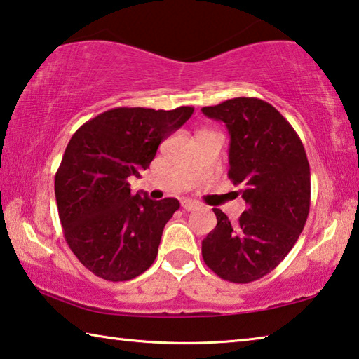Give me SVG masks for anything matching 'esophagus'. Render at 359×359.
<instances>
[{"label": "esophagus", "mask_w": 359, "mask_h": 359, "mask_svg": "<svg viewBox=\"0 0 359 359\" xmlns=\"http://www.w3.org/2000/svg\"><path fill=\"white\" fill-rule=\"evenodd\" d=\"M181 207H183L186 211H196V210H198L201 205L192 202V201H183V202H181Z\"/></svg>", "instance_id": "1"}]
</instances>
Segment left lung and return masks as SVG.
Segmentation results:
<instances>
[{
	"label": "left lung",
	"instance_id": "left-lung-1",
	"mask_svg": "<svg viewBox=\"0 0 359 359\" xmlns=\"http://www.w3.org/2000/svg\"><path fill=\"white\" fill-rule=\"evenodd\" d=\"M202 113L227 127V175L246 202L235 224L213 210L218 224L203 238L202 256L222 280L250 283L272 272L302 232L310 210L307 154L290 122L264 100L238 97Z\"/></svg>",
	"mask_w": 359,
	"mask_h": 359
}]
</instances>
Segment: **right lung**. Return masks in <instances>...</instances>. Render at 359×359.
<instances>
[{
	"label": "right lung",
	"mask_w": 359,
	"mask_h": 359,
	"mask_svg": "<svg viewBox=\"0 0 359 359\" xmlns=\"http://www.w3.org/2000/svg\"><path fill=\"white\" fill-rule=\"evenodd\" d=\"M191 107L114 108L81 126L55 173L65 240L82 266L108 281L138 277L154 262L176 198L130 192L128 178L149 167L158 144L184 124Z\"/></svg>",
	"instance_id": "right-lung-1"
}]
</instances>
